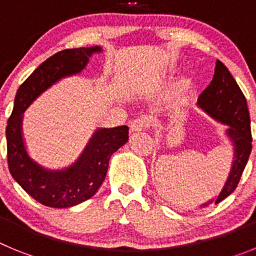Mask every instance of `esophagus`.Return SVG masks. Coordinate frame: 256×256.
<instances>
[{
	"instance_id": "obj_1",
	"label": "esophagus",
	"mask_w": 256,
	"mask_h": 256,
	"mask_svg": "<svg viewBox=\"0 0 256 256\" xmlns=\"http://www.w3.org/2000/svg\"><path fill=\"white\" fill-rule=\"evenodd\" d=\"M148 126V120L146 118H137L130 123V130L132 132H140V130H144Z\"/></svg>"
}]
</instances>
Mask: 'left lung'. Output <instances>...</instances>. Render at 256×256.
I'll list each match as a JSON object with an SVG mask.
<instances>
[{"mask_svg":"<svg viewBox=\"0 0 256 256\" xmlns=\"http://www.w3.org/2000/svg\"><path fill=\"white\" fill-rule=\"evenodd\" d=\"M198 105L212 119L228 126L226 134L234 144L230 176L219 195L202 205L208 206L212 201L218 204L236 190L252 152V128L245 96L222 61H216L212 83L200 94Z\"/></svg>","mask_w":256,"mask_h":256,"instance_id":"obj_1","label":"left lung"}]
</instances>
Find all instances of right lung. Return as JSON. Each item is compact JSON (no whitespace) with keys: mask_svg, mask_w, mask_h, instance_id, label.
Masks as SVG:
<instances>
[{"mask_svg":"<svg viewBox=\"0 0 256 256\" xmlns=\"http://www.w3.org/2000/svg\"><path fill=\"white\" fill-rule=\"evenodd\" d=\"M100 46L62 50L44 61L19 87L6 126L8 164L11 176L22 190L50 208H70L91 198L102 184L112 154L128 141V126L98 128L76 162L51 170L32 159L22 140V112L65 76L80 73Z\"/></svg>","mask_w":256,"mask_h":256,"instance_id":"1","label":"right lung"}]
</instances>
